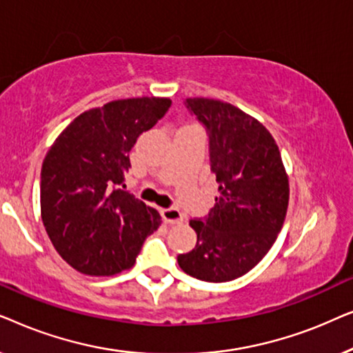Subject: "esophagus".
Wrapping results in <instances>:
<instances>
[{
    "label": "esophagus",
    "instance_id": "obj_1",
    "mask_svg": "<svg viewBox=\"0 0 353 353\" xmlns=\"http://www.w3.org/2000/svg\"><path fill=\"white\" fill-rule=\"evenodd\" d=\"M161 215H162L163 221H165V223H170V225H178L183 221V215L178 209H162Z\"/></svg>",
    "mask_w": 353,
    "mask_h": 353
}]
</instances>
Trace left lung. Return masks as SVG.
I'll return each instance as SVG.
<instances>
[{
    "instance_id": "8db88e82",
    "label": "left lung",
    "mask_w": 353,
    "mask_h": 353,
    "mask_svg": "<svg viewBox=\"0 0 353 353\" xmlns=\"http://www.w3.org/2000/svg\"><path fill=\"white\" fill-rule=\"evenodd\" d=\"M185 105L209 137L220 194L209 214L190 220L197 243L178 255V265L201 281H231L250 272L276 241L288 210V175L273 137L250 115L216 99L190 98Z\"/></svg>"
}]
</instances>
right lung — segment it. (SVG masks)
Masks as SVG:
<instances>
[{
	"mask_svg": "<svg viewBox=\"0 0 353 353\" xmlns=\"http://www.w3.org/2000/svg\"><path fill=\"white\" fill-rule=\"evenodd\" d=\"M167 98L119 99L80 114L41 167V219L77 272L110 276L132 267L161 215L123 191L128 152L167 114ZM125 188V186H123Z\"/></svg>",
	"mask_w": 353,
	"mask_h": 353,
	"instance_id": "1",
	"label": "right lung"
}]
</instances>
